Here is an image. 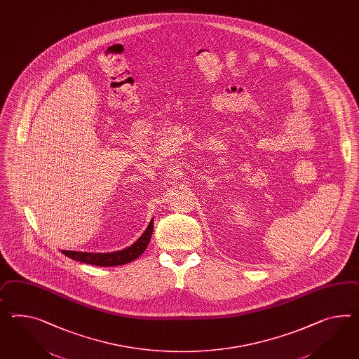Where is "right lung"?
Wrapping results in <instances>:
<instances>
[{
	"mask_svg": "<svg viewBox=\"0 0 359 359\" xmlns=\"http://www.w3.org/2000/svg\"><path fill=\"white\" fill-rule=\"evenodd\" d=\"M154 231V219L149 222L147 229L129 248H123L114 252H82V251H67L61 250L66 257H72L76 262H82L86 264H93L99 266H122L135 260L140 257L147 248Z\"/></svg>",
	"mask_w": 359,
	"mask_h": 359,
	"instance_id": "right-lung-1",
	"label": "right lung"
}]
</instances>
